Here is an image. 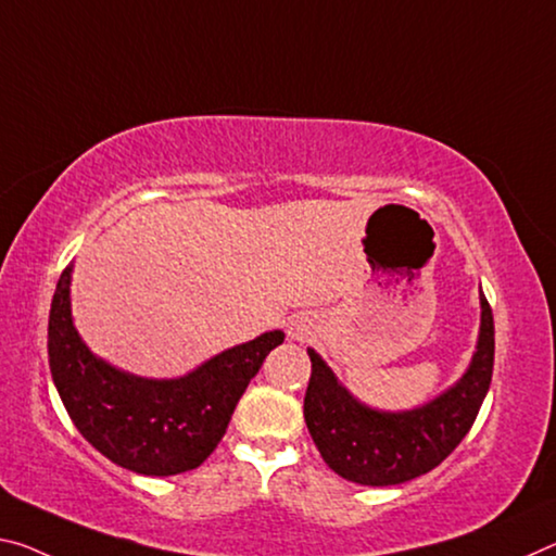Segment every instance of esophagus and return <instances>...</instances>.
Wrapping results in <instances>:
<instances>
[{
	"mask_svg": "<svg viewBox=\"0 0 556 556\" xmlns=\"http://www.w3.org/2000/svg\"><path fill=\"white\" fill-rule=\"evenodd\" d=\"M292 337H299V331H292Z\"/></svg>",
	"mask_w": 556,
	"mask_h": 556,
	"instance_id": "esophagus-1",
	"label": "esophagus"
}]
</instances>
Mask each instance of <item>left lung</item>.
<instances>
[{
    "label": "left lung",
    "mask_w": 556,
    "mask_h": 556,
    "mask_svg": "<svg viewBox=\"0 0 556 556\" xmlns=\"http://www.w3.org/2000/svg\"><path fill=\"white\" fill-rule=\"evenodd\" d=\"M304 420L329 468L343 480L389 488L420 478L468 435L490 391L495 321L480 292V333L470 366L433 401L410 410H378L351 395L314 349Z\"/></svg>",
    "instance_id": "1"
}]
</instances>
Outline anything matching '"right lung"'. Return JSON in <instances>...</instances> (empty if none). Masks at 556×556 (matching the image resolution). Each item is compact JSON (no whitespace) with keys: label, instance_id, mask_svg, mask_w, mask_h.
<instances>
[{"label":"right lung","instance_id":"add662e5","mask_svg":"<svg viewBox=\"0 0 556 556\" xmlns=\"http://www.w3.org/2000/svg\"><path fill=\"white\" fill-rule=\"evenodd\" d=\"M72 271H61L49 312V368L88 443L121 468L151 478L195 470L215 451L237 401L285 341V331L237 343L178 378L121 371L96 356L72 316Z\"/></svg>","mask_w":556,"mask_h":556}]
</instances>
